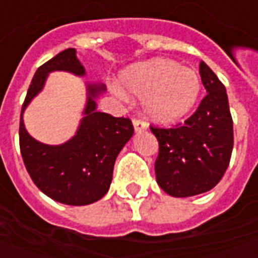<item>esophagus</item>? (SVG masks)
<instances>
[{
  "mask_svg": "<svg viewBox=\"0 0 258 258\" xmlns=\"http://www.w3.org/2000/svg\"><path fill=\"white\" fill-rule=\"evenodd\" d=\"M133 124H134V130L137 133H141V131H145L146 130V124L142 120H140V118H134Z\"/></svg>",
  "mask_w": 258,
  "mask_h": 258,
  "instance_id": "esophagus-1",
  "label": "esophagus"
}]
</instances>
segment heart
<instances>
[{
	"mask_svg": "<svg viewBox=\"0 0 258 258\" xmlns=\"http://www.w3.org/2000/svg\"><path fill=\"white\" fill-rule=\"evenodd\" d=\"M121 85L131 95L142 98L146 117L160 124H173L192 110L200 94V79L194 69L170 59H151L124 70ZM116 95L125 98L121 87L113 85Z\"/></svg>",
	"mask_w": 258,
	"mask_h": 258,
	"instance_id": "b5f03b06",
	"label": "heart"
}]
</instances>
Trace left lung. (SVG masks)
Returning a JSON list of instances; mask_svg holds the SVG:
<instances>
[{
  "label": "left lung",
  "mask_w": 258,
  "mask_h": 258,
  "mask_svg": "<svg viewBox=\"0 0 258 258\" xmlns=\"http://www.w3.org/2000/svg\"><path fill=\"white\" fill-rule=\"evenodd\" d=\"M199 73L207 95L198 110L175 128L151 127L159 142L156 181L174 198L213 189L227 171L232 153L233 124L227 90L205 62H200Z\"/></svg>",
  "instance_id": "1"
}]
</instances>
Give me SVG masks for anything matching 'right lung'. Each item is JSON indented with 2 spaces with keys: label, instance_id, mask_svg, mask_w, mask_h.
<instances>
[{
  "label": "right lung",
  "instance_id": "1",
  "mask_svg": "<svg viewBox=\"0 0 258 258\" xmlns=\"http://www.w3.org/2000/svg\"><path fill=\"white\" fill-rule=\"evenodd\" d=\"M68 72L84 77L74 48L64 49L37 69L22 106L19 125L20 153L37 188L48 198L70 206L91 205L110 188L116 157L131 140L130 118L113 117L96 110V98L106 91L103 84H87V102L76 134L60 145L34 140L25 127L23 113L44 88L48 74Z\"/></svg>",
  "mask_w": 258,
  "mask_h": 258
}]
</instances>
